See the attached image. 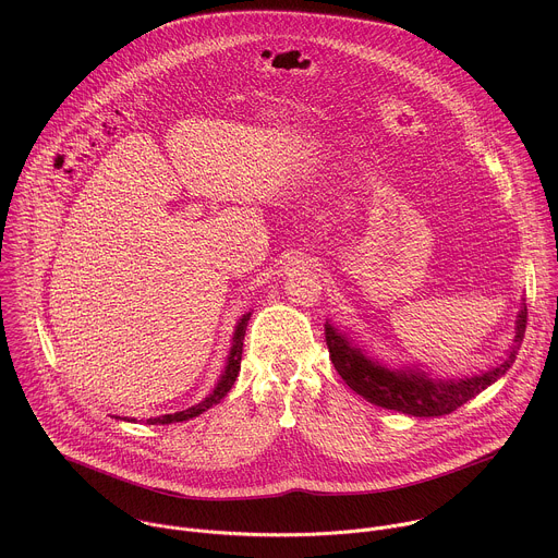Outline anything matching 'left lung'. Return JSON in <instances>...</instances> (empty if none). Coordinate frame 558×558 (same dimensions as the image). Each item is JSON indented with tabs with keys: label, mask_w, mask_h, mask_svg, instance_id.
<instances>
[{
	"label": "left lung",
	"mask_w": 558,
	"mask_h": 558,
	"mask_svg": "<svg viewBox=\"0 0 558 558\" xmlns=\"http://www.w3.org/2000/svg\"><path fill=\"white\" fill-rule=\"evenodd\" d=\"M525 323L527 308L523 302L514 323V340L506 355L493 366L448 379L437 377L417 364L397 368L379 362L377 357L368 355V351L353 340L351 333L338 329L331 320H327L325 333L338 375L366 402L413 417H441L470 402L472 397L493 386L508 373V368H512L523 342Z\"/></svg>",
	"instance_id": "8db88e82"
}]
</instances>
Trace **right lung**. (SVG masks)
Listing matches in <instances>:
<instances>
[{
    "instance_id": "right-lung-1",
    "label": "right lung",
    "mask_w": 558,
    "mask_h": 558,
    "mask_svg": "<svg viewBox=\"0 0 558 558\" xmlns=\"http://www.w3.org/2000/svg\"><path fill=\"white\" fill-rule=\"evenodd\" d=\"M250 317H252V311L243 313L241 317H238V323L233 327V336H231V349L227 353V362H225V368L216 381V386L211 388V392L205 397L203 402L185 409V411H179V413H170V415H161V417H149L147 424L149 426H161V424H177V422H187L192 417H198L203 415L207 409L220 404V400H225V395L231 390L235 377H238V371H241V360H243V340H245V331H247V325H250ZM114 420H121V417H114ZM123 422H134V420H125Z\"/></svg>"
}]
</instances>
